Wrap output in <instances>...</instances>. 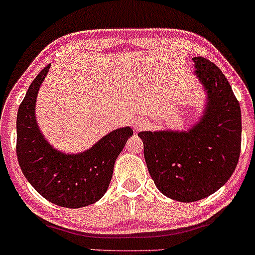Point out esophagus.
<instances>
[{"instance_id": "esophagus-1", "label": "esophagus", "mask_w": 255, "mask_h": 255, "mask_svg": "<svg viewBox=\"0 0 255 255\" xmlns=\"http://www.w3.org/2000/svg\"><path fill=\"white\" fill-rule=\"evenodd\" d=\"M133 126H134V130H141L142 128H144L147 126V122L142 118H138L133 122Z\"/></svg>"}]
</instances>
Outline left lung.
I'll return each instance as SVG.
<instances>
[{"label":"left lung","instance_id":"8db88e82","mask_svg":"<svg viewBox=\"0 0 255 255\" xmlns=\"http://www.w3.org/2000/svg\"><path fill=\"white\" fill-rule=\"evenodd\" d=\"M192 60L208 97L199 122L182 132L138 133L157 189L182 203L205 199L220 189L237 167L242 144V113L229 82L208 59Z\"/></svg>","mask_w":255,"mask_h":255}]
</instances>
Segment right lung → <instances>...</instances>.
<instances>
[{
    "label": "right lung",
    "instance_id": "add662e5",
    "mask_svg": "<svg viewBox=\"0 0 255 255\" xmlns=\"http://www.w3.org/2000/svg\"><path fill=\"white\" fill-rule=\"evenodd\" d=\"M50 65L37 74L18 107V165L27 181L50 203L63 208H83L106 194L114 162L133 130L130 127L118 128L82 153L66 154L54 148L40 132L35 117L37 93Z\"/></svg>",
    "mask_w": 255,
    "mask_h": 255
}]
</instances>
